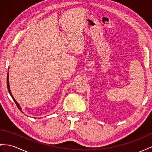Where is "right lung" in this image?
<instances>
[{"mask_svg":"<svg viewBox=\"0 0 152 152\" xmlns=\"http://www.w3.org/2000/svg\"><path fill=\"white\" fill-rule=\"evenodd\" d=\"M8 73H9V72H7V89H8V92H9V93H10V94L11 95V98H12V99H13V101L15 102V103H16V104H17V107H18V109L20 110L22 112V109H21V108H20V105H19V104L17 102V101L15 99V98H13V96L12 94H11V91H10V84H9V75H8Z\"/></svg>","mask_w":152,"mask_h":152,"instance_id":"1","label":"right lung"}]
</instances>
